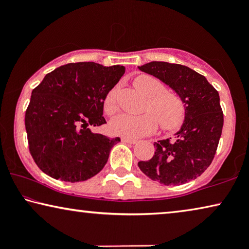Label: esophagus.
<instances>
[{
    "mask_svg": "<svg viewBox=\"0 0 249 249\" xmlns=\"http://www.w3.org/2000/svg\"><path fill=\"white\" fill-rule=\"evenodd\" d=\"M121 141L124 142H128V144H136V142H137L136 139H131V138H127V137H122Z\"/></svg>",
    "mask_w": 249,
    "mask_h": 249,
    "instance_id": "1",
    "label": "esophagus"
}]
</instances>
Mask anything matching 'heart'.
I'll return each mask as SVG.
<instances>
[{
    "label": "heart",
    "mask_w": 249,
    "mask_h": 249,
    "mask_svg": "<svg viewBox=\"0 0 249 249\" xmlns=\"http://www.w3.org/2000/svg\"><path fill=\"white\" fill-rule=\"evenodd\" d=\"M136 88L147 98L142 114H120L111 121L110 128L114 135L127 138H141L151 135L158 128L159 122L164 130L179 128L185 119V104L175 91L165 90V86L153 76H139L134 81ZM118 87H113L105 95L103 111L112 115L118 110Z\"/></svg>",
    "instance_id": "b5f03b06"
}]
</instances>
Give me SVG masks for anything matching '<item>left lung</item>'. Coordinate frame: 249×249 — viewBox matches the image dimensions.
I'll return each instance as SVG.
<instances>
[{"mask_svg": "<svg viewBox=\"0 0 249 249\" xmlns=\"http://www.w3.org/2000/svg\"><path fill=\"white\" fill-rule=\"evenodd\" d=\"M139 70L169 85L185 103V122L177 139L155 142L148 161L138 162L148 178L165 186H179L196 179L212 163L222 134L223 112L217 90L206 78L181 64L146 63Z\"/></svg>", "mask_w": 249, "mask_h": 249, "instance_id": "left-lung-1", "label": "left lung"}]
</instances>
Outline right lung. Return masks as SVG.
Listing matches in <instances>:
<instances>
[{"label":"right lung","mask_w":249,"mask_h":249,"mask_svg":"<svg viewBox=\"0 0 249 249\" xmlns=\"http://www.w3.org/2000/svg\"><path fill=\"white\" fill-rule=\"evenodd\" d=\"M122 66L68 63L47 73L32 91L25 114L29 152L47 176L85 181L107 164L120 138L94 134L88 125L107 124L103 101L121 79Z\"/></svg>","instance_id":"right-lung-1"}]
</instances>
